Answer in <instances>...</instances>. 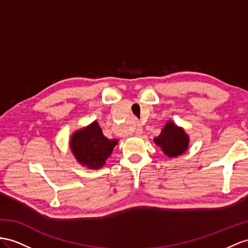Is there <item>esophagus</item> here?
Wrapping results in <instances>:
<instances>
[{
  "instance_id": "1",
  "label": "esophagus",
  "mask_w": 248,
  "mask_h": 248,
  "mask_svg": "<svg viewBox=\"0 0 248 248\" xmlns=\"http://www.w3.org/2000/svg\"><path fill=\"white\" fill-rule=\"evenodd\" d=\"M135 134L136 136H140L142 134V126L139 124H137L135 126Z\"/></svg>"
}]
</instances>
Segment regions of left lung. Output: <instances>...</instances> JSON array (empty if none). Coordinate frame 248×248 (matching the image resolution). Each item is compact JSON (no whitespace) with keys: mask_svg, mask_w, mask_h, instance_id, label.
<instances>
[{"mask_svg":"<svg viewBox=\"0 0 248 248\" xmlns=\"http://www.w3.org/2000/svg\"><path fill=\"white\" fill-rule=\"evenodd\" d=\"M153 140L169 158H175L185 154L189 145V136L185 129L174 124L172 120H168L160 134Z\"/></svg>","mask_w":248,"mask_h":248,"instance_id":"obj_1","label":"left lung"}]
</instances>
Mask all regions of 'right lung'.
Segmentation results:
<instances>
[{"label":"right lung","instance_id":"add662e5","mask_svg":"<svg viewBox=\"0 0 248 248\" xmlns=\"http://www.w3.org/2000/svg\"><path fill=\"white\" fill-rule=\"evenodd\" d=\"M118 139L107 138L96 120L76 130L70 137L69 148L80 166L90 170L103 168Z\"/></svg>","mask_w":248,"mask_h":248}]
</instances>
